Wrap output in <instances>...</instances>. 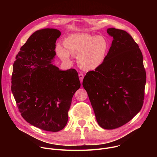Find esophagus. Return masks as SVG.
<instances>
[{
    "label": "esophagus",
    "mask_w": 157,
    "mask_h": 157,
    "mask_svg": "<svg viewBox=\"0 0 157 157\" xmlns=\"http://www.w3.org/2000/svg\"><path fill=\"white\" fill-rule=\"evenodd\" d=\"M79 79H80L81 82H82V80H83V78H84V75H83L82 73H79Z\"/></svg>",
    "instance_id": "obj_1"
}]
</instances>
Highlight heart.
<instances>
[{
    "label": "heart",
    "instance_id": "1",
    "mask_svg": "<svg viewBox=\"0 0 157 157\" xmlns=\"http://www.w3.org/2000/svg\"><path fill=\"white\" fill-rule=\"evenodd\" d=\"M63 45L66 51L60 47L56 49L59 57L64 61L70 60V55L78 57L79 67L86 71L99 67L109 50V43L104 37L85 33L68 36L63 41Z\"/></svg>",
    "mask_w": 157,
    "mask_h": 157
}]
</instances>
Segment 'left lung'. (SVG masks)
<instances>
[{"label": "left lung", "instance_id": "left-lung-1", "mask_svg": "<svg viewBox=\"0 0 157 157\" xmlns=\"http://www.w3.org/2000/svg\"><path fill=\"white\" fill-rule=\"evenodd\" d=\"M113 36L102 64L88 71L82 86L87 91L97 122L104 129L120 127L141 110L146 72L138 44L125 31L110 28Z\"/></svg>", "mask_w": 157, "mask_h": 157}]
</instances>
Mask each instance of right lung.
Masks as SVG:
<instances>
[{
	"instance_id": "add662e5",
	"label": "right lung",
	"mask_w": 157,
	"mask_h": 157,
	"mask_svg": "<svg viewBox=\"0 0 157 157\" xmlns=\"http://www.w3.org/2000/svg\"><path fill=\"white\" fill-rule=\"evenodd\" d=\"M60 35L54 29L36 31L20 48L13 64L11 89L21 116L49 132L66 126L72 98L81 86L76 70L61 71L51 63Z\"/></svg>"
}]
</instances>
